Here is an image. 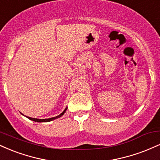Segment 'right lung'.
<instances>
[{
	"label": "right lung",
	"instance_id": "right-lung-1",
	"mask_svg": "<svg viewBox=\"0 0 160 160\" xmlns=\"http://www.w3.org/2000/svg\"><path fill=\"white\" fill-rule=\"evenodd\" d=\"M67 109H68V108H66L62 113H60L59 115L56 116V117H52V118H48V119H37V118H32V117H27V118H28L29 120H32V121H34V122H50V121H52V120H56V119H58V118H59V117H61L65 113L66 111H67Z\"/></svg>",
	"mask_w": 160,
	"mask_h": 160
}]
</instances>
